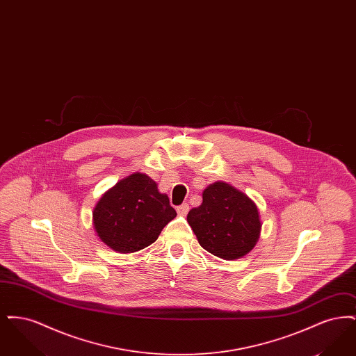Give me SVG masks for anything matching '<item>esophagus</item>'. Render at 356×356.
I'll return each mask as SVG.
<instances>
[{
	"label": "esophagus",
	"instance_id": "obj_1",
	"mask_svg": "<svg viewBox=\"0 0 356 356\" xmlns=\"http://www.w3.org/2000/svg\"><path fill=\"white\" fill-rule=\"evenodd\" d=\"M176 211H177V213H179L180 216H186V213H188V211H189V205L186 203L181 204V205H179V207L176 208Z\"/></svg>",
	"mask_w": 356,
	"mask_h": 356
}]
</instances>
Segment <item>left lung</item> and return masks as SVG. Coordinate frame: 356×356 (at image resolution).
<instances>
[{"label": "left lung", "instance_id": "obj_1", "mask_svg": "<svg viewBox=\"0 0 356 356\" xmlns=\"http://www.w3.org/2000/svg\"><path fill=\"white\" fill-rule=\"evenodd\" d=\"M186 220L209 254L235 260L254 250L261 229L256 204L235 186L216 181L203 192V203Z\"/></svg>", "mask_w": 356, "mask_h": 356}]
</instances>
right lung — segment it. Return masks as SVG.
I'll return each instance as SVG.
<instances>
[{
    "instance_id": "1",
    "label": "right lung",
    "mask_w": 356,
    "mask_h": 356,
    "mask_svg": "<svg viewBox=\"0 0 356 356\" xmlns=\"http://www.w3.org/2000/svg\"><path fill=\"white\" fill-rule=\"evenodd\" d=\"M175 218L176 211L156 181L135 172L102 195L93 209V227L109 248L132 254L154 243Z\"/></svg>"
}]
</instances>
